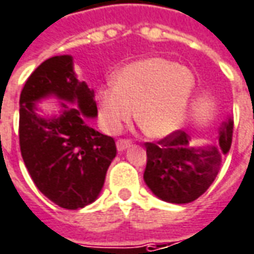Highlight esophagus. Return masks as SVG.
Listing matches in <instances>:
<instances>
[{
    "mask_svg": "<svg viewBox=\"0 0 254 254\" xmlns=\"http://www.w3.org/2000/svg\"><path fill=\"white\" fill-rule=\"evenodd\" d=\"M130 144H132L130 140H118V141H117V150L121 152L124 151V150H127V147H130Z\"/></svg>",
    "mask_w": 254,
    "mask_h": 254,
    "instance_id": "1",
    "label": "esophagus"
}]
</instances>
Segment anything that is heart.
Returning a JSON list of instances; mask_svg holds the SVG:
<instances>
[{
	"label": "heart",
	"mask_w": 254,
	"mask_h": 254,
	"mask_svg": "<svg viewBox=\"0 0 254 254\" xmlns=\"http://www.w3.org/2000/svg\"><path fill=\"white\" fill-rule=\"evenodd\" d=\"M196 81L192 71L164 58H147L125 65L97 93L103 127L118 133L132 120L152 139L180 130L189 118Z\"/></svg>",
	"instance_id": "heart-1"
}]
</instances>
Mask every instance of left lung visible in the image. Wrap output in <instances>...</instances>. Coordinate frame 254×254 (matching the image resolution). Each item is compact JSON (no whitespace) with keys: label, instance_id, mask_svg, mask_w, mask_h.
I'll return each mask as SVG.
<instances>
[{"label":"left lung","instance_id":"8db88e82","mask_svg":"<svg viewBox=\"0 0 254 254\" xmlns=\"http://www.w3.org/2000/svg\"><path fill=\"white\" fill-rule=\"evenodd\" d=\"M231 117L221 122L214 144L195 145L183 130L158 143H145L144 182L151 192L169 203H190L206 191L219 173L232 141Z\"/></svg>","mask_w":254,"mask_h":254}]
</instances>
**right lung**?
<instances>
[{
	"label": "right lung",
	"instance_id": "obj_1",
	"mask_svg": "<svg viewBox=\"0 0 254 254\" xmlns=\"http://www.w3.org/2000/svg\"><path fill=\"white\" fill-rule=\"evenodd\" d=\"M51 97L61 102L60 114L42 117L36 103ZM19 104L20 151L37 189L64 209L96 201L117 147L113 137L88 125V118L97 117L95 90L77 78L72 56L41 63L26 81Z\"/></svg>",
	"mask_w": 254,
	"mask_h": 254
}]
</instances>
